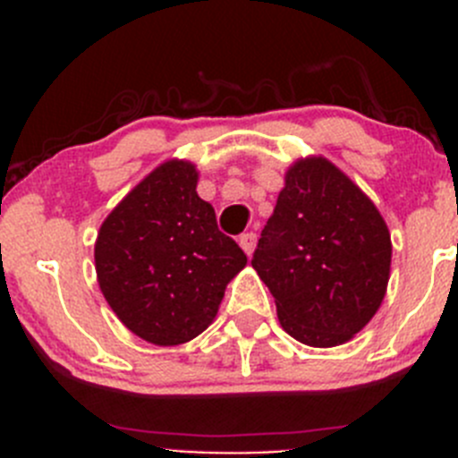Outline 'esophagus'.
Wrapping results in <instances>:
<instances>
[{"instance_id": "34e87169", "label": "esophagus", "mask_w": 458, "mask_h": 458, "mask_svg": "<svg viewBox=\"0 0 458 458\" xmlns=\"http://www.w3.org/2000/svg\"><path fill=\"white\" fill-rule=\"evenodd\" d=\"M239 246L243 248V252H246V255H252V252H255V246H257V234L243 233L242 237H239Z\"/></svg>"}]
</instances>
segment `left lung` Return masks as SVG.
I'll use <instances>...</instances> for the list:
<instances>
[{"label": "left lung", "instance_id": "1", "mask_svg": "<svg viewBox=\"0 0 458 458\" xmlns=\"http://www.w3.org/2000/svg\"><path fill=\"white\" fill-rule=\"evenodd\" d=\"M392 243L374 203L323 157L285 173L252 267L270 288L281 327L312 348L363 330L386 297Z\"/></svg>", "mask_w": 458, "mask_h": 458}]
</instances>
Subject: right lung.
<instances>
[{
    "instance_id": "right-lung-1",
    "label": "right lung",
    "mask_w": 458,
    "mask_h": 458,
    "mask_svg": "<svg viewBox=\"0 0 458 458\" xmlns=\"http://www.w3.org/2000/svg\"><path fill=\"white\" fill-rule=\"evenodd\" d=\"M215 208L197 195V170L165 161L106 216L95 243L99 288L143 341L179 345L215 318L228 281L246 266Z\"/></svg>"
}]
</instances>
